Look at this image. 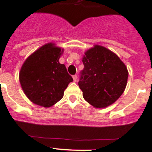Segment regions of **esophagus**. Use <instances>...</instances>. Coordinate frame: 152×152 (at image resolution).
I'll list each match as a JSON object with an SVG mask.
<instances>
[{
	"instance_id": "34e87169",
	"label": "esophagus",
	"mask_w": 152,
	"mask_h": 152,
	"mask_svg": "<svg viewBox=\"0 0 152 152\" xmlns=\"http://www.w3.org/2000/svg\"><path fill=\"white\" fill-rule=\"evenodd\" d=\"M73 81H74V82H76V80H77V76H76V75L73 76Z\"/></svg>"
}]
</instances>
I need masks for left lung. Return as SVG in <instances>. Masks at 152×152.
I'll return each instance as SVG.
<instances>
[{
	"label": "left lung",
	"mask_w": 152,
	"mask_h": 152,
	"mask_svg": "<svg viewBox=\"0 0 152 152\" xmlns=\"http://www.w3.org/2000/svg\"><path fill=\"white\" fill-rule=\"evenodd\" d=\"M84 69L79 86L85 101L96 108H103L115 102L127 85V67L114 53L95 45L85 53Z\"/></svg>",
	"instance_id": "left-lung-1"
}]
</instances>
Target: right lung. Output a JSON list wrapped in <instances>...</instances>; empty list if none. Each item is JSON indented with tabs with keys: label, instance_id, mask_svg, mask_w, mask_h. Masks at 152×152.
<instances>
[{
	"label": "right lung",
	"instance_id": "right-lung-1",
	"mask_svg": "<svg viewBox=\"0 0 152 152\" xmlns=\"http://www.w3.org/2000/svg\"><path fill=\"white\" fill-rule=\"evenodd\" d=\"M63 49L48 43L26 59L19 73V81L25 95L38 105L49 107L64 96L73 78L64 64L59 63Z\"/></svg>",
	"mask_w": 152,
	"mask_h": 152
}]
</instances>
